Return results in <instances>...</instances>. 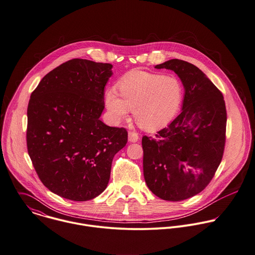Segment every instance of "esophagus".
Here are the masks:
<instances>
[{
	"label": "esophagus",
	"mask_w": 255,
	"mask_h": 255,
	"mask_svg": "<svg viewBox=\"0 0 255 255\" xmlns=\"http://www.w3.org/2000/svg\"><path fill=\"white\" fill-rule=\"evenodd\" d=\"M128 140L131 143H136L139 140V135L135 132H129L128 133Z\"/></svg>",
	"instance_id": "obj_1"
}]
</instances>
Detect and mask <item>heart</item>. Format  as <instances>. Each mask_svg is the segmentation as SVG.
Listing matches in <instances>:
<instances>
[{
	"label": "heart",
	"mask_w": 255,
	"mask_h": 255,
	"mask_svg": "<svg viewBox=\"0 0 255 255\" xmlns=\"http://www.w3.org/2000/svg\"><path fill=\"white\" fill-rule=\"evenodd\" d=\"M105 93V105L111 120L118 124L133 109L138 124L147 130L166 126L176 115L183 98L180 81L171 75L133 71Z\"/></svg>",
	"instance_id": "heart-1"
}]
</instances>
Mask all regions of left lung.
Here are the masks:
<instances>
[{"label": "left lung", "instance_id": "1", "mask_svg": "<svg viewBox=\"0 0 255 255\" xmlns=\"http://www.w3.org/2000/svg\"><path fill=\"white\" fill-rule=\"evenodd\" d=\"M154 68L173 71L184 98L180 114L166 128L143 137L144 177L158 198L181 201L200 193L221 163L226 104L222 93L193 64L171 59Z\"/></svg>", "mask_w": 255, "mask_h": 255}]
</instances>
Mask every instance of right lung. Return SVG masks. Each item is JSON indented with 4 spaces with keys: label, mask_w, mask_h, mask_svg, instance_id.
I'll return each instance as SVG.
<instances>
[{
    "label": "right lung",
    "mask_w": 255,
    "mask_h": 255,
    "mask_svg": "<svg viewBox=\"0 0 255 255\" xmlns=\"http://www.w3.org/2000/svg\"><path fill=\"white\" fill-rule=\"evenodd\" d=\"M112 67L70 60L49 72L30 96L28 154L42 183L63 198L88 201L102 193L112 159L127 143L124 128L100 119Z\"/></svg>",
    "instance_id": "add662e5"
}]
</instances>
